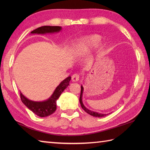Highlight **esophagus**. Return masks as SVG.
Listing matches in <instances>:
<instances>
[{
  "mask_svg": "<svg viewBox=\"0 0 150 150\" xmlns=\"http://www.w3.org/2000/svg\"><path fill=\"white\" fill-rule=\"evenodd\" d=\"M79 78H80V76L77 73H75L73 74L71 77V79L73 82H77L79 80Z\"/></svg>",
  "mask_w": 150,
  "mask_h": 150,
  "instance_id": "1",
  "label": "esophagus"
}]
</instances>
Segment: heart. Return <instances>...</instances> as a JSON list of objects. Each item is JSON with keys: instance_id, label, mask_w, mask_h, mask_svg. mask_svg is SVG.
Returning <instances> with one entry per match:
<instances>
[{"instance_id": "b5f03b06", "label": "heart", "mask_w": 150, "mask_h": 150, "mask_svg": "<svg viewBox=\"0 0 150 150\" xmlns=\"http://www.w3.org/2000/svg\"><path fill=\"white\" fill-rule=\"evenodd\" d=\"M98 41H99V37H98V36H92L91 37H89L88 39H86L83 41L78 44L77 49L79 52L85 51L88 48V47L93 46H95V44H97Z\"/></svg>"}]
</instances>
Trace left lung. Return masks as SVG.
I'll return each instance as SVG.
<instances>
[{
	"label": "left lung",
	"mask_w": 150,
	"mask_h": 150,
	"mask_svg": "<svg viewBox=\"0 0 150 150\" xmlns=\"http://www.w3.org/2000/svg\"><path fill=\"white\" fill-rule=\"evenodd\" d=\"M83 90H84V88H83V87H82V86H81V95H80V98H79V101H80V103H81V107H82V109H83L87 113L90 114V115L95 117H103L104 116L107 115L108 114L98 113L97 112H95V111H93L91 110H88V108H86L84 106L83 103H82V93H83Z\"/></svg>",
	"instance_id": "8db88e82"
}]
</instances>
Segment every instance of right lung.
I'll list each match as a JSON object with an SVG mask.
<instances>
[{
  "instance_id": "1",
  "label": "right lung",
  "mask_w": 150,
  "mask_h": 150,
  "mask_svg": "<svg viewBox=\"0 0 150 150\" xmlns=\"http://www.w3.org/2000/svg\"><path fill=\"white\" fill-rule=\"evenodd\" d=\"M62 30L60 26H44L37 28L36 30L32 31L31 33L37 34H45L59 32ZM71 80V77H68L60 82L57 86L48 99L42 102H35L29 100L26 97H24L21 92H20V96L22 103L28 108H29L31 111L40 117H45L50 115L55 112L57 109V100L59 98L60 95L64 90L68 86L69 81Z\"/></svg>"
}]
</instances>
